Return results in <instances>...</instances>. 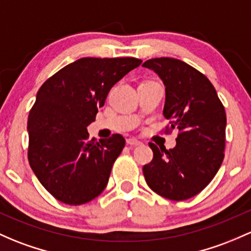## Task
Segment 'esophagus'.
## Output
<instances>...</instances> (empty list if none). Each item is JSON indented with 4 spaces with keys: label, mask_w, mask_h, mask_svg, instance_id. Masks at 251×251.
<instances>
[{
    "label": "esophagus",
    "mask_w": 251,
    "mask_h": 251,
    "mask_svg": "<svg viewBox=\"0 0 251 251\" xmlns=\"http://www.w3.org/2000/svg\"><path fill=\"white\" fill-rule=\"evenodd\" d=\"M126 143H127L128 146L134 147V146H141L142 142L138 141V139H137V138H128L127 141H126Z\"/></svg>",
    "instance_id": "34e87169"
}]
</instances>
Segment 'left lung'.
<instances>
[{
  "mask_svg": "<svg viewBox=\"0 0 251 251\" xmlns=\"http://www.w3.org/2000/svg\"><path fill=\"white\" fill-rule=\"evenodd\" d=\"M166 86L165 132L178 130L176 146L167 150L149 143L154 152L143 167L150 189L165 199L184 201L202 191L223 163L226 113L209 79L184 61L156 57L143 63Z\"/></svg>",
  "mask_w": 251,
  "mask_h": 251,
  "instance_id": "left-lung-1",
  "label": "left lung"
}]
</instances>
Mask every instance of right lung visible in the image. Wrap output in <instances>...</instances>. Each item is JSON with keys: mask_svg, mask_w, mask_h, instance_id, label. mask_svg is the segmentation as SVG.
Returning a JSON list of instances; mask_svg holds the SVG:
<instances>
[{"mask_svg": "<svg viewBox=\"0 0 251 251\" xmlns=\"http://www.w3.org/2000/svg\"><path fill=\"white\" fill-rule=\"evenodd\" d=\"M142 60L83 57L61 68L37 92L28 114L27 157L38 180L60 202L80 205L107 186L125 147L121 134L89 139L86 127L115 83Z\"/></svg>", "mask_w": 251, "mask_h": 251, "instance_id": "add662e5", "label": "right lung"}]
</instances>
